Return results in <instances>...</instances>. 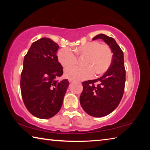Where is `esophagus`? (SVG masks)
Instances as JSON below:
<instances>
[{
    "label": "esophagus",
    "instance_id": "obj_1",
    "mask_svg": "<svg viewBox=\"0 0 150 150\" xmlns=\"http://www.w3.org/2000/svg\"><path fill=\"white\" fill-rule=\"evenodd\" d=\"M73 81H73V80H72V79H69V83H71V82H73Z\"/></svg>",
    "mask_w": 150,
    "mask_h": 150
}]
</instances>
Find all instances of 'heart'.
Instances as JSON below:
<instances>
[{"label": "heart", "mask_w": 150, "mask_h": 150, "mask_svg": "<svg viewBox=\"0 0 150 150\" xmlns=\"http://www.w3.org/2000/svg\"><path fill=\"white\" fill-rule=\"evenodd\" d=\"M73 50L78 57H86L83 64L85 67H73L65 71V76L72 80H84L107 71L112 61V52L108 45L100 44L97 41L86 43ZM73 51V52H74ZM69 48H62L57 54L59 62L63 67H69L77 62V57Z\"/></svg>", "instance_id": "heart-1"}]
</instances>
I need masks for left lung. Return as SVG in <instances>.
<instances>
[{"label":"left lung","instance_id":"obj_1","mask_svg":"<svg viewBox=\"0 0 150 150\" xmlns=\"http://www.w3.org/2000/svg\"><path fill=\"white\" fill-rule=\"evenodd\" d=\"M103 39L113 53L111 65L102 77L83 82V89L80 103L88 115L103 117L111 113L118 106L122 98L126 81L122 50L112 38L98 34L93 38Z\"/></svg>","mask_w":150,"mask_h":150}]
</instances>
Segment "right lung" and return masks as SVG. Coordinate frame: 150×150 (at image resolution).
<instances>
[{
    "label": "right lung",
    "mask_w": 150,
    "mask_h": 150,
    "mask_svg": "<svg viewBox=\"0 0 150 150\" xmlns=\"http://www.w3.org/2000/svg\"><path fill=\"white\" fill-rule=\"evenodd\" d=\"M58 48L53 40L42 38L33 43L24 56L22 97L27 110L37 118L47 119L56 115L69 86L67 79L55 80L63 73L56 55Z\"/></svg>",
    "instance_id": "obj_1"
}]
</instances>
